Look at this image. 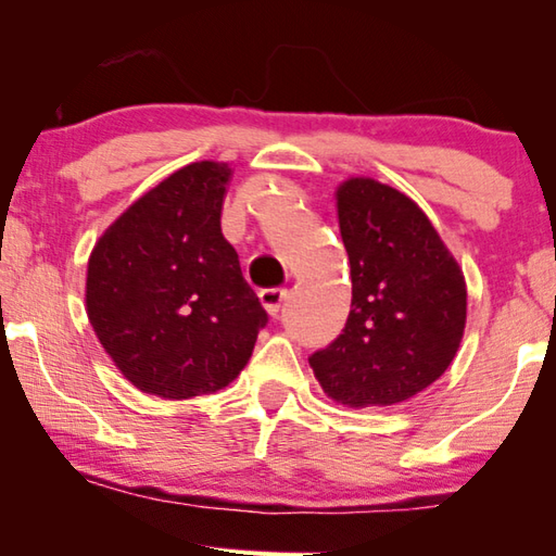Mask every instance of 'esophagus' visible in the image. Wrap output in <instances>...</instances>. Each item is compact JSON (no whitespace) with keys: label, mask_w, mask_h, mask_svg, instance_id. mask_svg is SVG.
I'll return each instance as SVG.
<instances>
[{"label":"esophagus","mask_w":556,"mask_h":556,"mask_svg":"<svg viewBox=\"0 0 556 556\" xmlns=\"http://www.w3.org/2000/svg\"><path fill=\"white\" fill-rule=\"evenodd\" d=\"M258 298H261V305L266 307L268 315H278L280 305H283V300L288 298V290L286 288H266V290H261Z\"/></svg>","instance_id":"esophagus-1"}]
</instances>
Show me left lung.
I'll use <instances>...</instances> for the list:
<instances>
[{
  "label": "left lung",
  "mask_w": 556,
  "mask_h": 556,
  "mask_svg": "<svg viewBox=\"0 0 556 556\" xmlns=\"http://www.w3.org/2000/svg\"><path fill=\"white\" fill-rule=\"evenodd\" d=\"M334 202L352 311L340 338L311 357L313 375L334 404H402L456 357L466 332V276L431 218L399 189L350 177Z\"/></svg>",
  "instance_id": "1"
}]
</instances>
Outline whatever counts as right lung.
<instances>
[{"instance_id":"obj_1","label":"right lung","mask_w":556,"mask_h":556,"mask_svg":"<svg viewBox=\"0 0 556 556\" xmlns=\"http://www.w3.org/2000/svg\"><path fill=\"white\" fill-rule=\"evenodd\" d=\"M229 162L172 172L100 233L88 258L86 313L132 387L192 399L229 387L268 315L222 233Z\"/></svg>"}]
</instances>
